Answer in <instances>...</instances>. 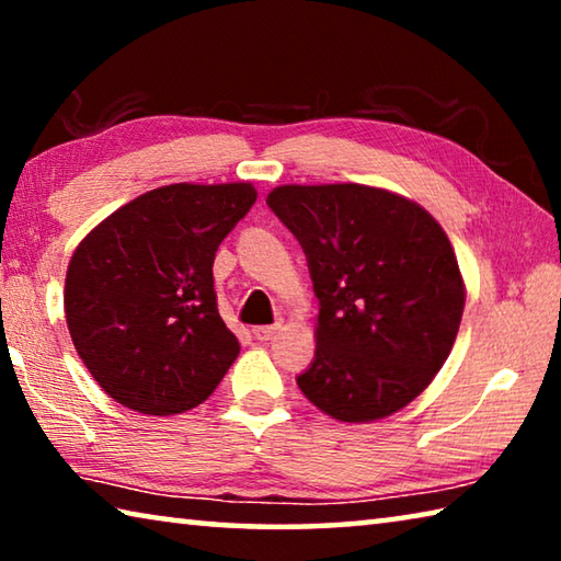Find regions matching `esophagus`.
<instances>
[{"mask_svg": "<svg viewBox=\"0 0 561 561\" xmlns=\"http://www.w3.org/2000/svg\"><path fill=\"white\" fill-rule=\"evenodd\" d=\"M282 329V324H270V327H254L252 329V334H254V339L257 341H270L274 334H277V331Z\"/></svg>", "mask_w": 561, "mask_h": 561, "instance_id": "34e87169", "label": "esophagus"}]
</instances>
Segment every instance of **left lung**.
<instances>
[{
  "instance_id": "left-lung-1",
  "label": "left lung",
  "mask_w": 561,
  "mask_h": 561,
  "mask_svg": "<svg viewBox=\"0 0 561 561\" xmlns=\"http://www.w3.org/2000/svg\"><path fill=\"white\" fill-rule=\"evenodd\" d=\"M270 210L307 254L319 299L301 393L336 421L368 423L413 401L458 334L465 287L443 227L388 190L282 185Z\"/></svg>"
}]
</instances>
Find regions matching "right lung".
Segmentation results:
<instances>
[{"mask_svg": "<svg viewBox=\"0 0 561 561\" xmlns=\"http://www.w3.org/2000/svg\"><path fill=\"white\" fill-rule=\"evenodd\" d=\"M254 201L250 183L165 185L123 205L76 247L66 324L113 401L173 415L222 381L240 344L217 311L213 262Z\"/></svg>", "mask_w": 561, "mask_h": 561, "instance_id": "1", "label": "right lung"}]
</instances>
